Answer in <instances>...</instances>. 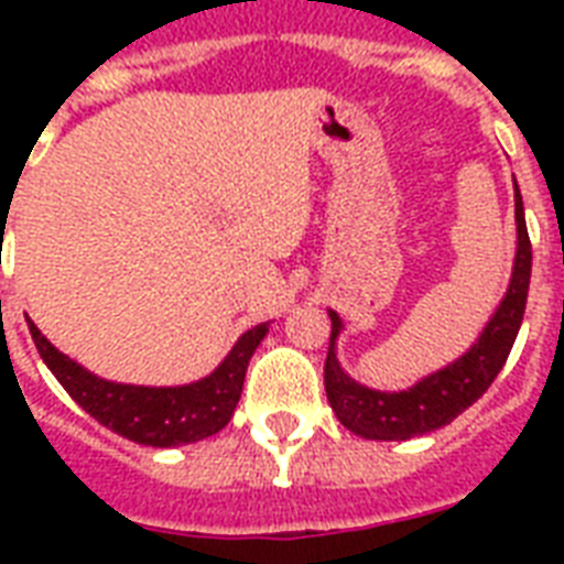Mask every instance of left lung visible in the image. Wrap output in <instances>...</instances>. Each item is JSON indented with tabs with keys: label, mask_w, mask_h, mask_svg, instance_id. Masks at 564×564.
Returning a JSON list of instances; mask_svg holds the SVG:
<instances>
[{
	"label": "left lung",
	"mask_w": 564,
	"mask_h": 564,
	"mask_svg": "<svg viewBox=\"0 0 564 564\" xmlns=\"http://www.w3.org/2000/svg\"><path fill=\"white\" fill-rule=\"evenodd\" d=\"M25 322H29L31 339L37 345V354L48 371L57 377V383L64 386L66 394L87 415L99 421L101 427L149 447L193 445L219 433L237 410L248 360L269 334V325L246 330L225 354V360L210 375L198 377L193 383L137 386L93 375L69 354L48 343L29 316Z\"/></svg>",
	"instance_id": "8db88e82"
}]
</instances>
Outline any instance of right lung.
<instances>
[{
  "label": "right lung",
  "instance_id": "obj_1",
  "mask_svg": "<svg viewBox=\"0 0 564 564\" xmlns=\"http://www.w3.org/2000/svg\"><path fill=\"white\" fill-rule=\"evenodd\" d=\"M516 260L509 274L507 292L489 316L477 343L447 362L445 369L433 371L410 389L401 392H380L357 383L336 360V339L345 330L339 313L330 310V351L325 362L327 401L334 406L336 419L362 438H410L442 427L454 421L465 406H471L486 389L491 377L498 375L509 348L516 343L518 327L524 318L527 290H530V269H533V248L527 237L524 207L516 193Z\"/></svg>",
  "mask_w": 564,
  "mask_h": 564
}]
</instances>
